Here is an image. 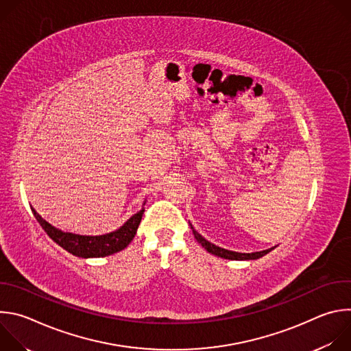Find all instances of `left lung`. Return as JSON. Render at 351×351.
Instances as JSON below:
<instances>
[{"label":"left lung","mask_w":351,"mask_h":351,"mask_svg":"<svg viewBox=\"0 0 351 351\" xmlns=\"http://www.w3.org/2000/svg\"><path fill=\"white\" fill-rule=\"evenodd\" d=\"M193 233H194V237L195 240L202 244L208 253L214 254V256H218L221 258H226V260H257V258H261L263 256L268 254L271 250L274 248H269V250H264V252H257V253H250V254H245V253H236V252H230V250H225V248H221L213 243H210L208 240H206L202 234H198L194 229H193Z\"/></svg>","instance_id":"8db88e82"}]
</instances>
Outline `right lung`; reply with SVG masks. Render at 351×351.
<instances>
[{
	"label": "right lung",
	"mask_w": 351,
	"mask_h": 351,
	"mask_svg": "<svg viewBox=\"0 0 351 351\" xmlns=\"http://www.w3.org/2000/svg\"><path fill=\"white\" fill-rule=\"evenodd\" d=\"M32 213L34 214L37 222L41 225L45 233L57 244L65 248L68 253L82 258H93V257L111 256L114 253L121 252V250H123L125 247H128L137 232L144 210H140L137 214H134L118 230L107 234H101V236H80V234L62 232L54 228L53 225H49L47 221H44L34 211V208H32Z\"/></svg>",
	"instance_id": "add662e5"
}]
</instances>
